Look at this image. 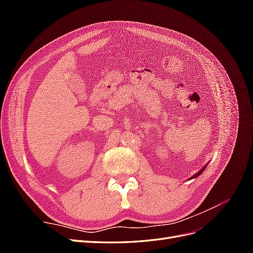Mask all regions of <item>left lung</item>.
<instances>
[{"label":"left lung","instance_id":"1","mask_svg":"<svg viewBox=\"0 0 253 253\" xmlns=\"http://www.w3.org/2000/svg\"><path fill=\"white\" fill-rule=\"evenodd\" d=\"M205 169H206V167H205V168H203V169H202V170H201L200 172H198V173H196L195 175H193V176H192V177H191V178H195V177H197V176H200V175H201V174L203 173V171H204Z\"/></svg>","mask_w":253,"mask_h":253}]
</instances>
